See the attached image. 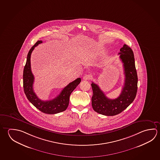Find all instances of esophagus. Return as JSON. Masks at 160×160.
I'll return each mask as SVG.
<instances>
[{
  "label": "esophagus",
  "mask_w": 160,
  "mask_h": 160,
  "mask_svg": "<svg viewBox=\"0 0 160 160\" xmlns=\"http://www.w3.org/2000/svg\"><path fill=\"white\" fill-rule=\"evenodd\" d=\"M91 75L89 74H88V75H85V76L83 77V79L85 80H89L91 78Z\"/></svg>",
  "instance_id": "obj_1"
}]
</instances>
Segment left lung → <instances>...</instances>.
Returning a JSON list of instances; mask_svg holds the SVG:
<instances>
[{"mask_svg": "<svg viewBox=\"0 0 160 160\" xmlns=\"http://www.w3.org/2000/svg\"><path fill=\"white\" fill-rule=\"evenodd\" d=\"M120 58L123 63L125 82L120 95L111 99L107 98L97 84H91L92 89V108L101 115L115 116L122 112L134 100L138 89V76L133 52L124 44L120 49Z\"/></svg>", "mask_w": 160, "mask_h": 160, "instance_id": "1", "label": "left lung"}]
</instances>
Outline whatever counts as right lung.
Listing matches in <instances>:
<instances>
[{
	"mask_svg": "<svg viewBox=\"0 0 160 160\" xmlns=\"http://www.w3.org/2000/svg\"><path fill=\"white\" fill-rule=\"evenodd\" d=\"M42 42V40L38 41L28 52L23 73V89L28 101L37 108L47 114H56L63 112L67 109L69 104L71 94L80 84L81 79L78 78L68 84V85L62 90L59 95L52 100L44 101L40 99L33 90L34 76L31 72L30 58L31 53L35 47Z\"/></svg>",
	"mask_w": 160,
	"mask_h": 160,
	"instance_id": "1",
	"label": "right lung"
}]
</instances>
